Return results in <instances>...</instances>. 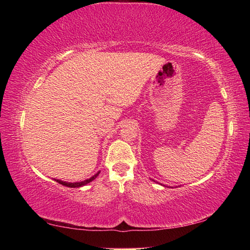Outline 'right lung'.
Returning a JSON list of instances; mask_svg holds the SVG:
<instances>
[{"mask_svg":"<svg viewBox=\"0 0 250 250\" xmlns=\"http://www.w3.org/2000/svg\"><path fill=\"white\" fill-rule=\"evenodd\" d=\"M98 174H99V172L96 173V174H95L94 176H91L90 179H87V180L82 181V182H76V183H70V182H64V181L56 180V179H55V181H56L57 183H59V184L67 186V188H80V186H83V185H86V184H88V183H90L91 181H94V180L96 179V177L98 176Z\"/></svg>","mask_w":250,"mask_h":250,"instance_id":"right-lung-1","label":"right lung"}]
</instances>
